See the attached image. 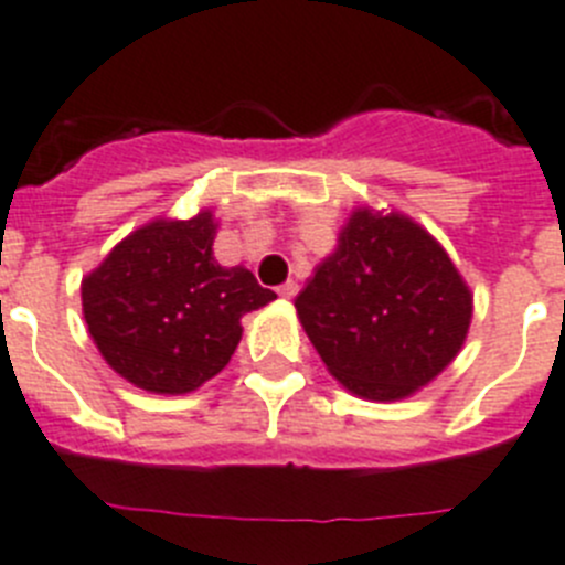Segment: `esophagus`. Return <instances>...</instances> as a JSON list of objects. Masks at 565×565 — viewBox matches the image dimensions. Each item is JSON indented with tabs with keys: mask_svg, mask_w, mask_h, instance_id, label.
<instances>
[{
	"mask_svg": "<svg viewBox=\"0 0 565 565\" xmlns=\"http://www.w3.org/2000/svg\"><path fill=\"white\" fill-rule=\"evenodd\" d=\"M296 292H298L296 281H287V284H281V287H278V296H281V298H296Z\"/></svg>",
	"mask_w": 565,
	"mask_h": 565,
	"instance_id": "obj_1",
	"label": "esophagus"
}]
</instances>
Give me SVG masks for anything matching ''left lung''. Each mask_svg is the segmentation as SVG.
Wrapping results in <instances>:
<instances>
[{
    "instance_id": "8db88e82",
    "label": "left lung",
    "mask_w": 565,
    "mask_h": 565,
    "mask_svg": "<svg viewBox=\"0 0 565 565\" xmlns=\"http://www.w3.org/2000/svg\"><path fill=\"white\" fill-rule=\"evenodd\" d=\"M296 310L341 385L391 402L451 364L471 324V292L422 226L359 210Z\"/></svg>"
}]
</instances>
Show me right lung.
Wrapping results in <instances>:
<instances>
[{
	"mask_svg": "<svg viewBox=\"0 0 565 565\" xmlns=\"http://www.w3.org/2000/svg\"><path fill=\"white\" fill-rule=\"evenodd\" d=\"M210 212L131 232L83 281V312L103 359L131 385L189 393L221 373L241 341V316L269 305L244 267L212 255Z\"/></svg>",
	"mask_w": 565,
	"mask_h": 565,
	"instance_id": "obj_1",
	"label": "right lung"
}]
</instances>
